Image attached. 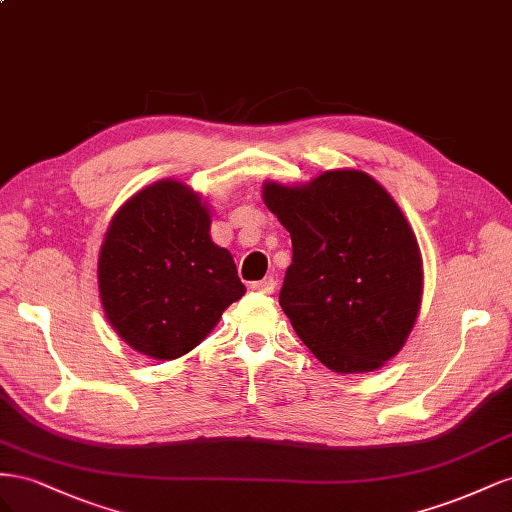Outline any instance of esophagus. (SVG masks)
I'll return each mask as SVG.
<instances>
[{
	"mask_svg": "<svg viewBox=\"0 0 512 512\" xmlns=\"http://www.w3.org/2000/svg\"><path fill=\"white\" fill-rule=\"evenodd\" d=\"M274 287H276L274 276H266V279H261V281L251 283V289H253V291H257V294H272Z\"/></svg>",
	"mask_w": 512,
	"mask_h": 512,
	"instance_id": "34e87169",
	"label": "esophagus"
}]
</instances>
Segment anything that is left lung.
<instances>
[{
    "label": "left lung",
    "mask_w": 512,
    "mask_h": 512,
    "mask_svg": "<svg viewBox=\"0 0 512 512\" xmlns=\"http://www.w3.org/2000/svg\"><path fill=\"white\" fill-rule=\"evenodd\" d=\"M289 231L279 302L315 358L334 373H369L401 352L422 300L414 231L386 188L356 169L300 186L264 184Z\"/></svg>",
    "instance_id": "1"
}]
</instances>
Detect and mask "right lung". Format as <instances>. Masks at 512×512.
Here are the masks:
<instances>
[{
    "label": "right lung",
    "mask_w": 512,
    "mask_h": 512,
    "mask_svg": "<svg viewBox=\"0 0 512 512\" xmlns=\"http://www.w3.org/2000/svg\"><path fill=\"white\" fill-rule=\"evenodd\" d=\"M210 210L178 180H158L115 212L98 257L100 302L135 352L173 360L195 349L244 296Z\"/></svg>",
    "instance_id": "add662e5"
}]
</instances>
